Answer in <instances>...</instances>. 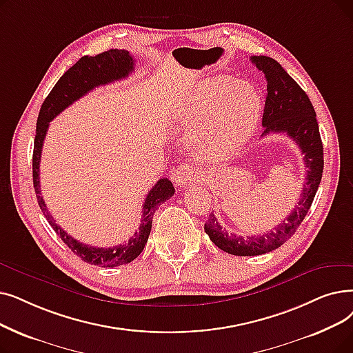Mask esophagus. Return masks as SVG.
Segmentation results:
<instances>
[{
	"label": "esophagus",
	"instance_id": "34e87169",
	"mask_svg": "<svg viewBox=\"0 0 353 353\" xmlns=\"http://www.w3.org/2000/svg\"><path fill=\"white\" fill-rule=\"evenodd\" d=\"M196 179V170L194 167L189 163H183L176 168L174 173V181L177 183V186H188L190 183H193Z\"/></svg>",
	"mask_w": 353,
	"mask_h": 353
}]
</instances>
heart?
I'll return each mask as SVG.
<instances>
[{
    "label": "heart",
    "mask_w": 353,
    "mask_h": 353,
    "mask_svg": "<svg viewBox=\"0 0 353 353\" xmlns=\"http://www.w3.org/2000/svg\"><path fill=\"white\" fill-rule=\"evenodd\" d=\"M263 103L256 89L231 76L197 82L183 99L181 119L196 125L190 141L197 157L219 160L239 148L255 131Z\"/></svg>",
    "instance_id": "1"
}]
</instances>
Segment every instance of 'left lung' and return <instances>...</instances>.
I'll use <instances>...</instances> for the list:
<instances>
[{
    "label": "left lung",
    "instance_id": "left-lung-1",
    "mask_svg": "<svg viewBox=\"0 0 353 353\" xmlns=\"http://www.w3.org/2000/svg\"><path fill=\"white\" fill-rule=\"evenodd\" d=\"M251 62L261 70L267 79V97L263 114V127L267 134H287L301 150L305 164V179L296 208L288 216L263 235L243 238L228 234L212 213L205 223V232L222 251L238 255H263L279 247L294 235L307 214L323 174V144L313 105L299 83L268 56H252Z\"/></svg>",
    "mask_w": 353,
    "mask_h": 353
}]
</instances>
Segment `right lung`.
Here are the masks:
<instances>
[{"mask_svg":"<svg viewBox=\"0 0 353 353\" xmlns=\"http://www.w3.org/2000/svg\"><path fill=\"white\" fill-rule=\"evenodd\" d=\"M134 70V57L128 50H118L111 49L97 56H83L76 62L65 74L57 81L53 86L52 92L44 99L40 114L37 118L36 125V139H34V151H33V185L39 206L43 214L54 229V232L62 238V241L68 245V248L73 251L78 256L82 258V261L99 265V267H118L122 264H128L141 254L145 243L148 241V235L151 231L152 216H154L159 206L170 199L174 194L173 183L168 179H160L154 188H152L143 205V218L139 232H135L134 236L128 239L125 243H119L112 248H97L90 245L82 243L73 239L68 235L62 228H60L50 212L46 208V203L41 197L40 190V159H41V148L46 132L49 128V122L57 117L63 110L74 101H78L89 90L94 88L111 83L115 81H121Z\"/></svg>","mask_w":353,"mask_h":353,"instance_id":"right-lung-1","label":"right lung"}]
</instances>
